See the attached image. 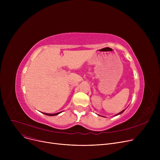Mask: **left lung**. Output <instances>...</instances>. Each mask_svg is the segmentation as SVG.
Segmentation results:
<instances>
[{
  "label": "left lung",
  "instance_id": "obj_1",
  "mask_svg": "<svg viewBox=\"0 0 160 160\" xmlns=\"http://www.w3.org/2000/svg\"><path fill=\"white\" fill-rule=\"evenodd\" d=\"M124 110H122V112H120V113H118V114H117V115H119V114H121V113H122V112H124Z\"/></svg>",
  "mask_w": 160,
  "mask_h": 160
}]
</instances>
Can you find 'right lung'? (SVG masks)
Here are the masks:
<instances>
[{
    "instance_id": "obj_1",
    "label": "right lung",
    "mask_w": 160,
    "mask_h": 160,
    "mask_svg": "<svg viewBox=\"0 0 160 160\" xmlns=\"http://www.w3.org/2000/svg\"><path fill=\"white\" fill-rule=\"evenodd\" d=\"M61 112H58V113H43L44 114L47 115H48V116H54V115H57L58 114L60 113Z\"/></svg>"
}]
</instances>
